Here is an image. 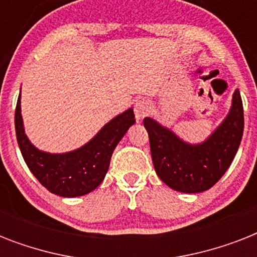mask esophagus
<instances>
[{
    "label": "esophagus",
    "instance_id": "1",
    "mask_svg": "<svg viewBox=\"0 0 257 257\" xmlns=\"http://www.w3.org/2000/svg\"><path fill=\"white\" fill-rule=\"evenodd\" d=\"M151 113V102L145 98H141V100H137L136 104H135V114H136L137 120H141L144 118Z\"/></svg>",
    "mask_w": 257,
    "mask_h": 257
}]
</instances>
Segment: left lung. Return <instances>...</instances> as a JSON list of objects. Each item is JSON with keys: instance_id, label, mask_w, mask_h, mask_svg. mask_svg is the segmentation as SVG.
<instances>
[{"instance_id": "left-lung-1", "label": "left lung", "mask_w": 257, "mask_h": 257, "mask_svg": "<svg viewBox=\"0 0 257 257\" xmlns=\"http://www.w3.org/2000/svg\"><path fill=\"white\" fill-rule=\"evenodd\" d=\"M151 155L157 176L172 189L197 193L213 187L229 168L244 131V110L236 89L231 110L207 141L191 145L159 122L145 117Z\"/></svg>"}]
</instances>
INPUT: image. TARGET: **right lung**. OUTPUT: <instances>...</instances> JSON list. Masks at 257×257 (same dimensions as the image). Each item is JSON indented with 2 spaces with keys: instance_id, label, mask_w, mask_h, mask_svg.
<instances>
[{
  "instance_id": "right-lung-1",
  "label": "right lung",
  "mask_w": 257,
  "mask_h": 257,
  "mask_svg": "<svg viewBox=\"0 0 257 257\" xmlns=\"http://www.w3.org/2000/svg\"><path fill=\"white\" fill-rule=\"evenodd\" d=\"M136 122L133 109L121 113L81 148L61 155L38 151L24 131L21 101L18 97L14 124L18 147L28 168L49 192L62 197H77L96 189L108 172L116 145Z\"/></svg>"
}]
</instances>
